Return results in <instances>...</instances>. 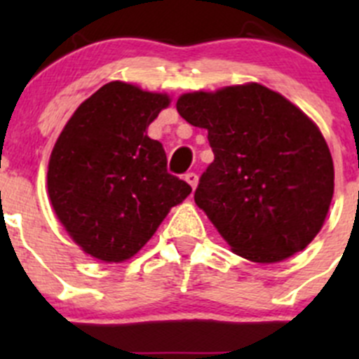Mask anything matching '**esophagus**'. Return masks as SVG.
<instances>
[{
  "instance_id": "obj_1",
  "label": "esophagus",
  "mask_w": 359,
  "mask_h": 359,
  "mask_svg": "<svg viewBox=\"0 0 359 359\" xmlns=\"http://www.w3.org/2000/svg\"><path fill=\"white\" fill-rule=\"evenodd\" d=\"M184 179H186V182L189 184L193 189H196V186H198V175H196V173H194V172L186 173V177H184Z\"/></svg>"
}]
</instances>
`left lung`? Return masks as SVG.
Segmentation results:
<instances>
[{"label":"left lung","mask_w":359,"mask_h":359,"mask_svg":"<svg viewBox=\"0 0 359 359\" xmlns=\"http://www.w3.org/2000/svg\"><path fill=\"white\" fill-rule=\"evenodd\" d=\"M177 111L208 130L215 159L194 201L231 250L273 264L306 248L334 196V161L320 128L259 83L184 93Z\"/></svg>","instance_id":"1"}]
</instances>
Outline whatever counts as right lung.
I'll return each instance as SVG.
<instances>
[{
    "instance_id": "add662e5",
    "label": "right lung",
    "mask_w": 359,
    "mask_h": 359,
    "mask_svg": "<svg viewBox=\"0 0 359 359\" xmlns=\"http://www.w3.org/2000/svg\"><path fill=\"white\" fill-rule=\"evenodd\" d=\"M166 93L111 81L64 126L48 163V196L69 236L102 262H123L156 233L191 186L166 170L147 126L168 107Z\"/></svg>"
}]
</instances>
